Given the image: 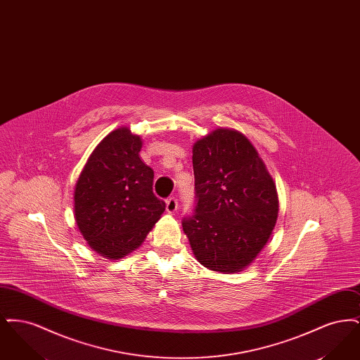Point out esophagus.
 <instances>
[{
    "label": "esophagus",
    "mask_w": 360,
    "mask_h": 360,
    "mask_svg": "<svg viewBox=\"0 0 360 360\" xmlns=\"http://www.w3.org/2000/svg\"><path fill=\"white\" fill-rule=\"evenodd\" d=\"M166 209L169 213H175V210L178 209V201L175 197H170L166 200Z\"/></svg>",
    "instance_id": "1"
}]
</instances>
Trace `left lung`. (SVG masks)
Segmentation results:
<instances>
[{
    "mask_svg": "<svg viewBox=\"0 0 360 360\" xmlns=\"http://www.w3.org/2000/svg\"><path fill=\"white\" fill-rule=\"evenodd\" d=\"M195 213L182 226L195 259L212 271L236 274L264 248L279 201L257 148L241 132L216 128L193 146Z\"/></svg>",
    "mask_w": 360,
    "mask_h": 360,
    "instance_id": "left-lung-1",
    "label": "left lung"
}]
</instances>
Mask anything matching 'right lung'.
Here are the masks:
<instances>
[{
    "label": "right lung",
    "instance_id": "right-lung-1",
    "mask_svg": "<svg viewBox=\"0 0 360 360\" xmlns=\"http://www.w3.org/2000/svg\"><path fill=\"white\" fill-rule=\"evenodd\" d=\"M141 137L121 127L90 154L74 190L75 223L89 247L109 260L129 255L166 209L154 172L140 159Z\"/></svg>",
    "mask_w": 360,
    "mask_h": 360
}]
</instances>
